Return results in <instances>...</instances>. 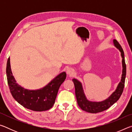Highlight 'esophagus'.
I'll list each match as a JSON object with an SVG mask.
<instances>
[{"instance_id": "1", "label": "esophagus", "mask_w": 132, "mask_h": 132, "mask_svg": "<svg viewBox=\"0 0 132 132\" xmlns=\"http://www.w3.org/2000/svg\"><path fill=\"white\" fill-rule=\"evenodd\" d=\"M74 73H75L74 70L71 68H68L66 70L67 75H68L69 76H72L73 74H74Z\"/></svg>"}]
</instances>
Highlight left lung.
I'll return each instance as SVG.
<instances>
[{"label":"left lung","instance_id":"left-lung-1","mask_svg":"<svg viewBox=\"0 0 132 132\" xmlns=\"http://www.w3.org/2000/svg\"><path fill=\"white\" fill-rule=\"evenodd\" d=\"M113 43L115 47L118 49L120 52V55L122 58V74L121 79H120V81L118 84L117 88L114 92H113L108 98H106L104 101L99 102L89 101L86 98V95L84 93L81 82L75 78L72 79L75 84V94L77 98L78 105L80 107L82 110L87 112L95 113L101 112L108 109L119 99L122 94L123 90L126 73V66L125 61L124 52L121 46L120 45V44L118 43L117 40L115 39H113Z\"/></svg>","mask_w":132,"mask_h":132}]
</instances>
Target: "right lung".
Segmentation results:
<instances>
[{
    "label": "right lung",
    "mask_w": 132,
    "mask_h": 132,
    "mask_svg": "<svg viewBox=\"0 0 132 132\" xmlns=\"http://www.w3.org/2000/svg\"><path fill=\"white\" fill-rule=\"evenodd\" d=\"M6 75L10 93L15 101L26 108L39 112L47 111L53 106L60 86L66 77V73L63 71L44 87L38 90H28L15 81L11 70L10 57L7 62Z\"/></svg>",
    "instance_id": "obj_1"
}]
</instances>
